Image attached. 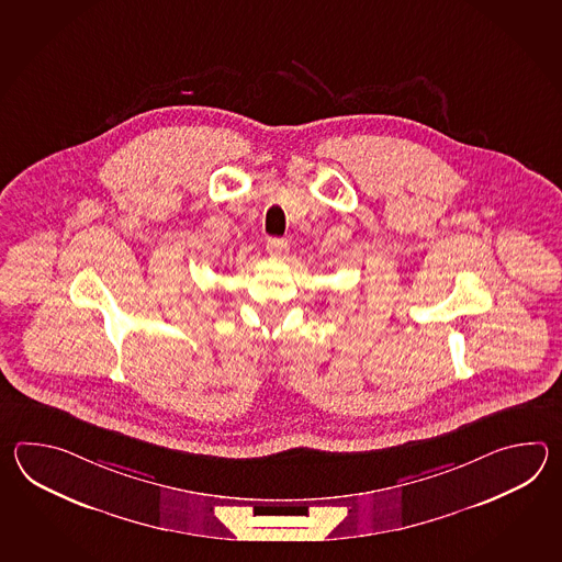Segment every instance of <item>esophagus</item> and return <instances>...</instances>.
<instances>
[{"label": "esophagus", "instance_id": "obj_1", "mask_svg": "<svg viewBox=\"0 0 562 562\" xmlns=\"http://www.w3.org/2000/svg\"><path fill=\"white\" fill-rule=\"evenodd\" d=\"M267 252L271 257H285L289 252V243L285 239H269L267 240Z\"/></svg>", "mask_w": 562, "mask_h": 562}]
</instances>
